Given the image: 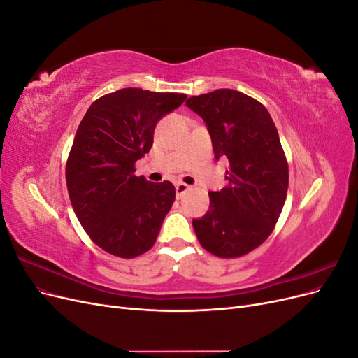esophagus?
Segmentation results:
<instances>
[{
  "mask_svg": "<svg viewBox=\"0 0 358 358\" xmlns=\"http://www.w3.org/2000/svg\"><path fill=\"white\" fill-rule=\"evenodd\" d=\"M189 189H191V187L187 185V183H183V182L176 183V196H178V197H182L183 194H185V192L189 191Z\"/></svg>",
  "mask_w": 358,
  "mask_h": 358,
  "instance_id": "obj_1",
  "label": "esophagus"
}]
</instances>
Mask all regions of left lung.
I'll return each mask as SVG.
<instances>
[{"instance_id": "1", "label": "left lung", "mask_w": 358, "mask_h": 358, "mask_svg": "<svg viewBox=\"0 0 358 358\" xmlns=\"http://www.w3.org/2000/svg\"><path fill=\"white\" fill-rule=\"evenodd\" d=\"M203 117L215 158L230 162L227 187L210 191L203 218L192 220L200 245L221 258H236L262 245L282 212L288 162L266 107L234 90H216L187 100Z\"/></svg>"}]
</instances>
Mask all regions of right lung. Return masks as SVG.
<instances>
[{"mask_svg": "<svg viewBox=\"0 0 358 358\" xmlns=\"http://www.w3.org/2000/svg\"><path fill=\"white\" fill-rule=\"evenodd\" d=\"M185 94L124 88L95 100L85 113L66 166L73 210L106 252L134 258L154 246L175 201L173 183L136 176V161L154 143L159 119Z\"/></svg>", "mask_w": 358, "mask_h": 358, "instance_id": "obj_1", "label": "right lung"}]
</instances>
